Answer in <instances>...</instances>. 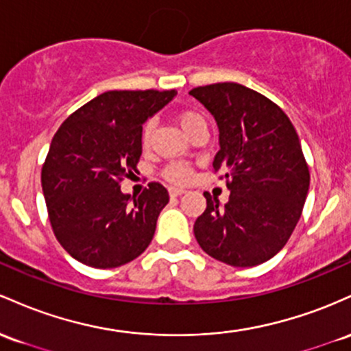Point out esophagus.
Wrapping results in <instances>:
<instances>
[{
  "label": "esophagus",
  "instance_id": "obj_1",
  "mask_svg": "<svg viewBox=\"0 0 351 351\" xmlns=\"http://www.w3.org/2000/svg\"><path fill=\"white\" fill-rule=\"evenodd\" d=\"M184 189H180V187H171L169 189V194H171V197H179V195H182L184 194Z\"/></svg>",
  "mask_w": 351,
  "mask_h": 351
}]
</instances>
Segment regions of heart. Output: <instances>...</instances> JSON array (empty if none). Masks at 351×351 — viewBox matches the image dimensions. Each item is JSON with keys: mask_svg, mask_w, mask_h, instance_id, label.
Segmentation results:
<instances>
[{"mask_svg": "<svg viewBox=\"0 0 351 351\" xmlns=\"http://www.w3.org/2000/svg\"><path fill=\"white\" fill-rule=\"evenodd\" d=\"M177 121H179L180 128L184 129V132H186L187 136L192 129L197 128V125L206 124L204 117L200 116L199 112L191 111V109H184V111H180L179 114H177ZM154 128H156V123L152 119L145 121L144 123L143 134H141V139H143L144 147H147V145L151 144L152 134H154ZM164 176L167 177L169 180H172V182L180 184V182H186V180L191 179L192 169H191V165L186 162H172L165 167Z\"/></svg>", "mask_w": 351, "mask_h": 351, "instance_id": "obj_1", "label": "heart"}]
</instances>
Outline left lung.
Segmentation results:
<instances>
[{
    "mask_svg": "<svg viewBox=\"0 0 351 351\" xmlns=\"http://www.w3.org/2000/svg\"><path fill=\"white\" fill-rule=\"evenodd\" d=\"M214 116L220 149L214 171L222 172L228 202L207 199L194 223L206 254L232 267H254L283 249L310 187L300 139L287 114L269 97L237 82L191 90Z\"/></svg>",
    "mask_w": 351,
    "mask_h": 351,
    "instance_id": "left-lung-1",
    "label": "left lung"
}]
</instances>
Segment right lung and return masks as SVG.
Instances as JSON below:
<instances>
[{"instance_id":"1","label":"right lung","mask_w":351,"mask_h":351,"mask_svg":"<svg viewBox=\"0 0 351 351\" xmlns=\"http://www.w3.org/2000/svg\"><path fill=\"white\" fill-rule=\"evenodd\" d=\"M177 90H108L73 112L51 141L41 186L51 227L73 258L114 269L147 249L167 189L121 192L143 154V124Z\"/></svg>"}]
</instances>
